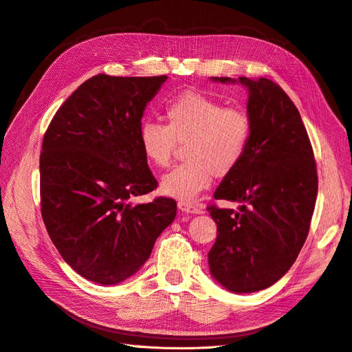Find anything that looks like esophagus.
<instances>
[{"instance_id": "1", "label": "esophagus", "mask_w": 352, "mask_h": 352, "mask_svg": "<svg viewBox=\"0 0 352 352\" xmlns=\"http://www.w3.org/2000/svg\"><path fill=\"white\" fill-rule=\"evenodd\" d=\"M178 209L184 213H192V214H197V213H203V209L197 205H192V203H184V201H178Z\"/></svg>"}]
</instances>
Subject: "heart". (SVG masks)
<instances>
[{
    "instance_id": "1",
    "label": "heart",
    "mask_w": 352,
    "mask_h": 352,
    "mask_svg": "<svg viewBox=\"0 0 352 352\" xmlns=\"http://www.w3.org/2000/svg\"><path fill=\"white\" fill-rule=\"evenodd\" d=\"M166 126L144 120L139 126V144L155 166L169 164L177 142H186L187 162L161 179L164 195L191 203L206 190L212 177H223L241 162L252 135V121L240 108L196 90H186L165 107Z\"/></svg>"
}]
</instances>
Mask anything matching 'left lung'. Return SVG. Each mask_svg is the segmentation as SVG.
Instances as JSON below:
<instances>
[{"instance_id":"obj_1","label":"left lung","mask_w":352,"mask_h":352,"mask_svg":"<svg viewBox=\"0 0 352 352\" xmlns=\"http://www.w3.org/2000/svg\"><path fill=\"white\" fill-rule=\"evenodd\" d=\"M212 80L247 87L252 135L241 162L213 195L241 203L240 210L208 208L218 226L209 267L228 291L256 292L287 274L309 235L317 197L314 153L297 107L279 85L263 77Z\"/></svg>"}]
</instances>
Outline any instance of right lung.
<instances>
[{
    "label": "right lung",
    "mask_w": 352,
    "mask_h": 352,
    "mask_svg": "<svg viewBox=\"0 0 352 352\" xmlns=\"http://www.w3.org/2000/svg\"><path fill=\"white\" fill-rule=\"evenodd\" d=\"M166 78L90 77L55 112L43 135V223L65 262L100 285L133 276L177 214L169 197L131 203L157 187L140 149L139 126Z\"/></svg>",
    "instance_id": "1"
}]
</instances>
